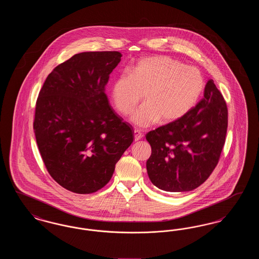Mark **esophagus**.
<instances>
[{
  "instance_id": "1",
  "label": "esophagus",
  "mask_w": 259,
  "mask_h": 259,
  "mask_svg": "<svg viewBox=\"0 0 259 259\" xmlns=\"http://www.w3.org/2000/svg\"><path fill=\"white\" fill-rule=\"evenodd\" d=\"M142 138H143V133H142L140 130L135 129V130H134V139H135V141H139V140H141Z\"/></svg>"
}]
</instances>
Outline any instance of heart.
Wrapping results in <instances>:
<instances>
[{
  "instance_id": "1",
  "label": "heart",
  "mask_w": 259,
  "mask_h": 259,
  "mask_svg": "<svg viewBox=\"0 0 259 259\" xmlns=\"http://www.w3.org/2000/svg\"><path fill=\"white\" fill-rule=\"evenodd\" d=\"M205 89V79L197 68L165 55L142 58L129 72L112 81L111 96L115 110L129 115L143 98L145 103L131 120L140 127L170 123L185 116L197 104Z\"/></svg>"
}]
</instances>
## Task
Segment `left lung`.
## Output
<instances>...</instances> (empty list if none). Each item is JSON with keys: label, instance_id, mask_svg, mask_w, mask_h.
Returning <instances> with one entry per match:
<instances>
[{"label": "left lung", "instance_id": "left-lung-1", "mask_svg": "<svg viewBox=\"0 0 259 259\" xmlns=\"http://www.w3.org/2000/svg\"><path fill=\"white\" fill-rule=\"evenodd\" d=\"M227 124L225 100L209 79L204 98L191 111L146 135L151 183L164 191L185 192L206 182L220 160Z\"/></svg>", "mask_w": 259, "mask_h": 259}]
</instances>
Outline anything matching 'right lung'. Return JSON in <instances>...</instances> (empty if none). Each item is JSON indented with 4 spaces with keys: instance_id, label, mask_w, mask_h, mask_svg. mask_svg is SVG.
<instances>
[{
    "instance_id": "1",
    "label": "right lung",
    "mask_w": 259,
    "mask_h": 259,
    "mask_svg": "<svg viewBox=\"0 0 259 259\" xmlns=\"http://www.w3.org/2000/svg\"><path fill=\"white\" fill-rule=\"evenodd\" d=\"M118 51L75 54L55 67L41 87L35 111L37 148L52 179L78 194L107 185L134 140V130L109 105L110 74Z\"/></svg>"
}]
</instances>
